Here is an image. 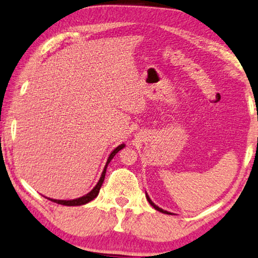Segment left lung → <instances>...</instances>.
I'll use <instances>...</instances> for the list:
<instances>
[{
    "mask_svg": "<svg viewBox=\"0 0 258 258\" xmlns=\"http://www.w3.org/2000/svg\"><path fill=\"white\" fill-rule=\"evenodd\" d=\"M146 198H148V202H149V203H150V204H151V205H152V207H153L154 209H156V210H157V211H159V212H162V213H166V215H173V213H170V212H168V211H165V210H162V209H160L159 207H157V205H156V204H154V203H153V202H152L151 200H150V197H149V195H148V194H146Z\"/></svg>",
    "mask_w": 258,
    "mask_h": 258,
    "instance_id": "obj_1",
    "label": "left lung"
}]
</instances>
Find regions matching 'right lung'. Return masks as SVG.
Listing matches in <instances>:
<instances>
[{
	"instance_id": "1",
	"label": "right lung",
	"mask_w": 258,
	"mask_h": 258,
	"mask_svg": "<svg viewBox=\"0 0 258 258\" xmlns=\"http://www.w3.org/2000/svg\"><path fill=\"white\" fill-rule=\"evenodd\" d=\"M124 146H125L124 144L118 145L117 148H116L115 150H114V151H113L112 153L109 154L108 159H107V162H106V165H105V168H104V170H102V173H101L100 179H99V181H98V183H97L96 187H94L92 190H91V191H90L89 194H86V195L79 197V198H76V200H70V201L53 200V198H47V197H46L47 200H50L51 202H54V203H57V204H61V205H67V207H77V205H84V204H86V203H89V202H91L92 200H94V198H96V197L98 196L99 190H100L101 185H102V182H104V180H105V174H106L107 166H108V164L110 162V160L113 159L114 156H115V154H116L118 151H120V150L123 149Z\"/></svg>"
}]
</instances>
